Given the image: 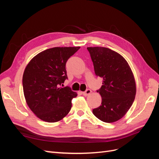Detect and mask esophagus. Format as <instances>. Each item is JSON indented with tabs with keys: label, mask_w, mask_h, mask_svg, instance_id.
I'll return each instance as SVG.
<instances>
[{
	"label": "esophagus",
	"mask_w": 159,
	"mask_h": 159,
	"mask_svg": "<svg viewBox=\"0 0 159 159\" xmlns=\"http://www.w3.org/2000/svg\"><path fill=\"white\" fill-rule=\"evenodd\" d=\"M91 93V91L89 89H88L85 91H84V92H82V93L84 96H87V95H89Z\"/></svg>",
	"instance_id": "1"
}]
</instances>
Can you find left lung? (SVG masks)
I'll return each mask as SVG.
<instances>
[{
  "label": "left lung",
  "mask_w": 159,
  "mask_h": 159,
  "mask_svg": "<svg viewBox=\"0 0 159 159\" xmlns=\"http://www.w3.org/2000/svg\"><path fill=\"white\" fill-rule=\"evenodd\" d=\"M96 75L103 79L98 90L102 105L93 109L95 116L105 123L121 119L131 107L136 84L127 61L117 52L104 47H88Z\"/></svg>",
  "instance_id": "obj_1"
}]
</instances>
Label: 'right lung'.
Here are the masks:
<instances>
[{"label":"right lung","mask_w":159,"mask_h":159,"mask_svg":"<svg viewBox=\"0 0 159 159\" xmlns=\"http://www.w3.org/2000/svg\"><path fill=\"white\" fill-rule=\"evenodd\" d=\"M80 47H55L41 52L29 61L22 77L26 102L32 111L48 123L68 114L76 92L60 85L68 79L66 61Z\"/></svg>","instance_id":"obj_1"}]
</instances>
